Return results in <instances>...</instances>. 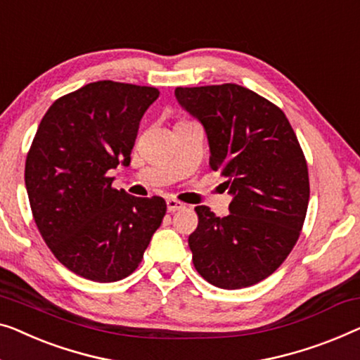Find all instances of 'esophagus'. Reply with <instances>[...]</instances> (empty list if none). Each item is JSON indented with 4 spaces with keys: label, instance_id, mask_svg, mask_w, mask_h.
I'll return each instance as SVG.
<instances>
[{
    "label": "esophagus",
    "instance_id": "34e87169",
    "mask_svg": "<svg viewBox=\"0 0 360 360\" xmlns=\"http://www.w3.org/2000/svg\"><path fill=\"white\" fill-rule=\"evenodd\" d=\"M185 207V205L184 202H180V201H176V200H167V211L169 212H175V211H180V210H184Z\"/></svg>",
    "mask_w": 360,
    "mask_h": 360
}]
</instances>
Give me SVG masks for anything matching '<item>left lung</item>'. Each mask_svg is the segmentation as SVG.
I'll use <instances>...</instances> for the list:
<instances>
[{
  "instance_id": "obj_1",
  "label": "left lung",
  "mask_w": 360,
  "mask_h": 360,
  "mask_svg": "<svg viewBox=\"0 0 360 360\" xmlns=\"http://www.w3.org/2000/svg\"><path fill=\"white\" fill-rule=\"evenodd\" d=\"M184 110L205 128L211 169L232 196L226 217L196 206L188 237L207 283L242 289L273 274L294 248L309 206V170L284 112L237 84L176 87Z\"/></svg>"
}]
</instances>
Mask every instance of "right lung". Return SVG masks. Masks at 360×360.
Wrapping results in <instances>:
<instances>
[{
  "label": "right lung",
  "instance_id": "add662e5",
  "mask_svg": "<svg viewBox=\"0 0 360 360\" xmlns=\"http://www.w3.org/2000/svg\"><path fill=\"white\" fill-rule=\"evenodd\" d=\"M155 87L97 81L60 97L41 118L25 160V188L45 243L61 264L115 283L141 263L167 211L160 196L112 188L108 172L129 165Z\"/></svg>",
  "mask_w": 360,
  "mask_h": 360
}]
</instances>
